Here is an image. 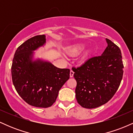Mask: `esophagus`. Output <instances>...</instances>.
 Returning a JSON list of instances; mask_svg holds the SVG:
<instances>
[{
  "instance_id": "34e87169",
  "label": "esophagus",
  "mask_w": 133,
  "mask_h": 133,
  "mask_svg": "<svg viewBox=\"0 0 133 133\" xmlns=\"http://www.w3.org/2000/svg\"><path fill=\"white\" fill-rule=\"evenodd\" d=\"M74 71L72 70H71V71H70V77H72L73 76H74Z\"/></svg>"
}]
</instances>
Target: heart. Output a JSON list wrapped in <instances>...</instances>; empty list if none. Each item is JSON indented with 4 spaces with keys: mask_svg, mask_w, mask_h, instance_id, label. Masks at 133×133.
<instances>
[{
    "mask_svg": "<svg viewBox=\"0 0 133 133\" xmlns=\"http://www.w3.org/2000/svg\"><path fill=\"white\" fill-rule=\"evenodd\" d=\"M85 44H77L74 46L69 47L66 50L69 54H77L80 53L84 49Z\"/></svg>",
    "mask_w": 133,
    "mask_h": 133,
    "instance_id": "obj_1",
    "label": "heart"
}]
</instances>
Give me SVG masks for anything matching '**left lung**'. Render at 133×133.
Wrapping results in <instances>:
<instances>
[{"instance_id":"1","label":"left lung","mask_w":133,"mask_h":133,"mask_svg":"<svg viewBox=\"0 0 133 133\" xmlns=\"http://www.w3.org/2000/svg\"><path fill=\"white\" fill-rule=\"evenodd\" d=\"M108 46L100 56L88 59L81 66L72 69L77 82L75 92L77 103L92 109L108 103L119 87L123 75L120 49L106 39Z\"/></svg>"}]
</instances>
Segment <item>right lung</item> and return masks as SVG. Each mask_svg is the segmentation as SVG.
Segmentation results:
<instances>
[{
  "instance_id": "add662e5",
  "label": "right lung",
  "mask_w": 133,
  "mask_h": 133,
  "mask_svg": "<svg viewBox=\"0 0 133 133\" xmlns=\"http://www.w3.org/2000/svg\"><path fill=\"white\" fill-rule=\"evenodd\" d=\"M45 42V35L34 36L24 42L16 50L11 68L17 92L27 104L37 108L51 106L70 76L69 69L58 68L41 59L34 60V51Z\"/></svg>"
}]
</instances>
